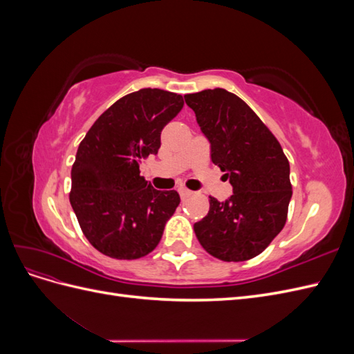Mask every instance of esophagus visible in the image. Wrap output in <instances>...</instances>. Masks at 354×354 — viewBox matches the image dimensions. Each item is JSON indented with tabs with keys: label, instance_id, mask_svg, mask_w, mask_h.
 Here are the masks:
<instances>
[{
	"label": "esophagus",
	"instance_id": "obj_1",
	"mask_svg": "<svg viewBox=\"0 0 354 354\" xmlns=\"http://www.w3.org/2000/svg\"><path fill=\"white\" fill-rule=\"evenodd\" d=\"M178 194H180V196L181 198H189L192 194H194V192H192V190H189L187 187H185V186H178Z\"/></svg>",
	"mask_w": 354,
	"mask_h": 354
}]
</instances>
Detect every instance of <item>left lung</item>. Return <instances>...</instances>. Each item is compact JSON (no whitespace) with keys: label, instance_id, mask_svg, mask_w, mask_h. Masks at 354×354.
I'll list each match as a JSON object with an SVG mask.
<instances>
[{"label":"left lung","instance_id":"obj_1","mask_svg":"<svg viewBox=\"0 0 354 354\" xmlns=\"http://www.w3.org/2000/svg\"><path fill=\"white\" fill-rule=\"evenodd\" d=\"M211 145L212 164L230 181L233 195L209 199L195 223L203 250L223 261L261 254L283 229L292 196L289 162L279 142L236 94L224 88L185 95Z\"/></svg>","mask_w":354,"mask_h":354}]
</instances>
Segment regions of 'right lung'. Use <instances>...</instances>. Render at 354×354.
I'll return each mask as SVG.
<instances>
[{
  "instance_id": "right-lung-1",
  "label": "right lung",
  "mask_w": 354,
  "mask_h": 354,
  "mask_svg": "<svg viewBox=\"0 0 354 354\" xmlns=\"http://www.w3.org/2000/svg\"><path fill=\"white\" fill-rule=\"evenodd\" d=\"M180 94L142 88L103 112L80 143L71 205L85 238L118 260L152 252L180 203L176 190H156L140 176V159L156 155L160 131L183 108Z\"/></svg>"
}]
</instances>
